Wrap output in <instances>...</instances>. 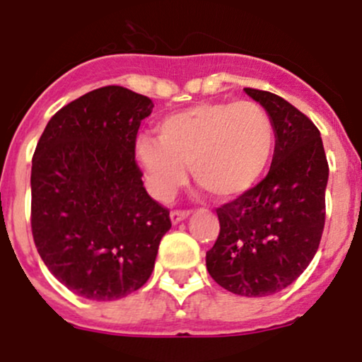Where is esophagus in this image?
Instances as JSON below:
<instances>
[{
  "mask_svg": "<svg viewBox=\"0 0 362 362\" xmlns=\"http://www.w3.org/2000/svg\"><path fill=\"white\" fill-rule=\"evenodd\" d=\"M187 216H189V210H171V212H170L171 223H173V224L180 223V221H184V219H187Z\"/></svg>",
  "mask_w": 362,
  "mask_h": 362,
  "instance_id": "1",
  "label": "esophagus"
}]
</instances>
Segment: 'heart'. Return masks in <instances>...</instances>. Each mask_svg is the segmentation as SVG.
Masks as SVG:
<instances>
[{
  "instance_id": "b5f03b06",
  "label": "heart",
  "mask_w": 362,
  "mask_h": 362,
  "mask_svg": "<svg viewBox=\"0 0 362 362\" xmlns=\"http://www.w3.org/2000/svg\"><path fill=\"white\" fill-rule=\"evenodd\" d=\"M274 146V122L259 104L199 103L164 117L157 139L139 138L136 159L159 199L170 198L185 180L189 164L196 184L228 199L262 180Z\"/></svg>"
}]
</instances>
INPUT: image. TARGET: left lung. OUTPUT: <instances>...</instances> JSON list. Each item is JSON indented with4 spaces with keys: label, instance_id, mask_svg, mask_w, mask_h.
<instances>
[{
    "label": "left lung",
    "instance_id": "left-lung-1",
    "mask_svg": "<svg viewBox=\"0 0 362 362\" xmlns=\"http://www.w3.org/2000/svg\"><path fill=\"white\" fill-rule=\"evenodd\" d=\"M244 90L274 122V157L262 182L216 210L221 230L206 269L228 292L263 297L292 285L317 252L329 164L306 115L274 93Z\"/></svg>",
    "mask_w": 362,
    "mask_h": 362
}]
</instances>
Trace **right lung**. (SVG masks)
<instances>
[{"instance_id":"add662e5","label":"right lung","mask_w":362,"mask_h":362,"mask_svg":"<svg viewBox=\"0 0 362 362\" xmlns=\"http://www.w3.org/2000/svg\"><path fill=\"white\" fill-rule=\"evenodd\" d=\"M152 107L124 86L97 88L63 106L35 148V245L51 274L84 299L115 300L141 288L171 228L134 156Z\"/></svg>"}]
</instances>
